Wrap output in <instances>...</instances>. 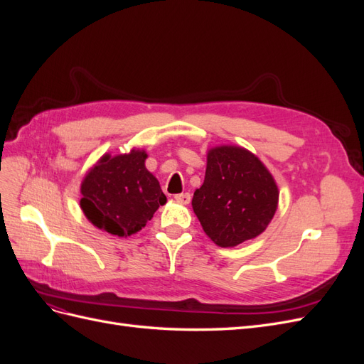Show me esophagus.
<instances>
[{
  "instance_id": "34e87169",
  "label": "esophagus",
  "mask_w": 364,
  "mask_h": 364,
  "mask_svg": "<svg viewBox=\"0 0 364 364\" xmlns=\"http://www.w3.org/2000/svg\"><path fill=\"white\" fill-rule=\"evenodd\" d=\"M174 199L178 203H182V205H188L191 202V194L190 193H182V194H176Z\"/></svg>"
}]
</instances>
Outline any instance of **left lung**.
<instances>
[{
    "mask_svg": "<svg viewBox=\"0 0 364 364\" xmlns=\"http://www.w3.org/2000/svg\"><path fill=\"white\" fill-rule=\"evenodd\" d=\"M278 202V185L257 155L240 146L208 150L205 181L191 205L217 246L234 247L262 234Z\"/></svg>",
    "mask_w": 364,
    "mask_h": 364,
    "instance_id": "obj_1",
    "label": "left lung"
}]
</instances>
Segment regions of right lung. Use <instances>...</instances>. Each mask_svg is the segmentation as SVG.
<instances>
[{
	"label": "right lung",
	"mask_w": 364,
	"mask_h": 364,
	"mask_svg": "<svg viewBox=\"0 0 364 364\" xmlns=\"http://www.w3.org/2000/svg\"><path fill=\"white\" fill-rule=\"evenodd\" d=\"M147 151L103 155L85 174L80 208L90 222L107 234L130 237L167 202L158 179L146 168Z\"/></svg>",
	"instance_id": "obj_1"
}]
</instances>
